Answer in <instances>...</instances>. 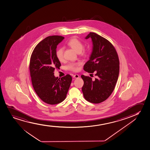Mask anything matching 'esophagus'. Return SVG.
Segmentation results:
<instances>
[{"label": "esophagus", "instance_id": "1", "mask_svg": "<svg viewBox=\"0 0 150 150\" xmlns=\"http://www.w3.org/2000/svg\"><path fill=\"white\" fill-rule=\"evenodd\" d=\"M79 77V75H78V74H75V75H73V78H78Z\"/></svg>", "mask_w": 150, "mask_h": 150}]
</instances>
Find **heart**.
Instances as JSON below:
<instances>
[{
    "instance_id": "b5f03b06",
    "label": "heart",
    "mask_w": 150,
    "mask_h": 150,
    "mask_svg": "<svg viewBox=\"0 0 150 150\" xmlns=\"http://www.w3.org/2000/svg\"><path fill=\"white\" fill-rule=\"evenodd\" d=\"M69 47L73 49L77 53H81L82 54H86V51L82 50L83 48V44L81 42L76 38H73L70 40L67 43ZM64 48H59L56 51V57L58 60L62 62L64 61ZM81 64L80 62H72L67 66V69L73 72H77L79 70V67Z\"/></svg>"
}]
</instances>
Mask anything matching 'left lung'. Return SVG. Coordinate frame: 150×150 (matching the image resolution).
<instances>
[{
  "instance_id": "obj_1",
  "label": "left lung",
  "mask_w": 150,
  "mask_h": 150,
  "mask_svg": "<svg viewBox=\"0 0 150 150\" xmlns=\"http://www.w3.org/2000/svg\"><path fill=\"white\" fill-rule=\"evenodd\" d=\"M93 51L90 59L84 66L86 72L95 73L97 78L82 75L84 84L82 91L85 99L91 103H101L111 95L118 79L120 70L119 57L114 46L108 40L94 33H90Z\"/></svg>"
}]
</instances>
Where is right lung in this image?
Masks as SVG:
<instances>
[{
	"label": "right lung",
	"mask_w": 150,
	"mask_h": 150,
	"mask_svg": "<svg viewBox=\"0 0 150 150\" xmlns=\"http://www.w3.org/2000/svg\"><path fill=\"white\" fill-rule=\"evenodd\" d=\"M64 38L52 35L46 38L35 46L31 54L29 69L31 82L37 95L43 102L54 105L63 101L72 82L69 74L55 77L54 71L61 64L56 57L57 45Z\"/></svg>",
	"instance_id": "obj_1"
}]
</instances>
